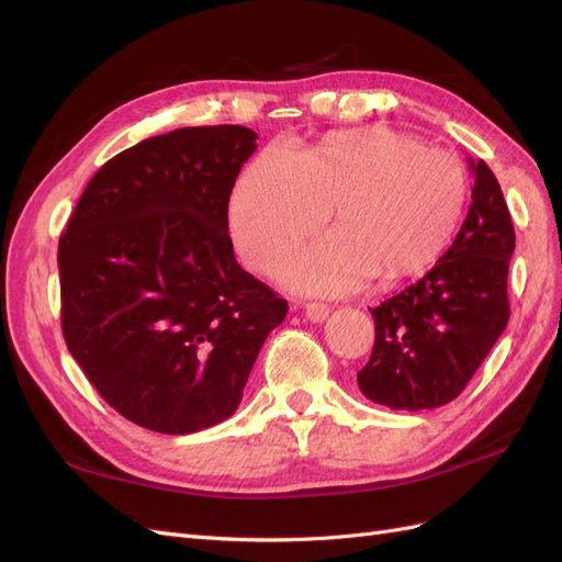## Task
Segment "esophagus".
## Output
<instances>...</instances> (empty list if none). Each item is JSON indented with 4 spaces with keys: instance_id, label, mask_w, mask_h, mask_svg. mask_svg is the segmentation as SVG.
<instances>
[{
    "instance_id": "34e87169",
    "label": "esophagus",
    "mask_w": 562,
    "mask_h": 562,
    "mask_svg": "<svg viewBox=\"0 0 562 562\" xmlns=\"http://www.w3.org/2000/svg\"><path fill=\"white\" fill-rule=\"evenodd\" d=\"M328 314H330L328 304H323V302H307V304H304V316H307L314 323L326 321Z\"/></svg>"
}]
</instances>
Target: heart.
Segmentation results:
<instances>
[{
	"label": "heart",
	"instance_id": "1",
	"mask_svg": "<svg viewBox=\"0 0 562 562\" xmlns=\"http://www.w3.org/2000/svg\"><path fill=\"white\" fill-rule=\"evenodd\" d=\"M467 199V168L450 151L368 126L330 133L300 155L262 151L236 182L227 220L244 262L271 271L335 205V234L288 262L281 279L302 293L345 295L375 274L396 283L427 271Z\"/></svg>",
	"mask_w": 562,
	"mask_h": 562
}]
</instances>
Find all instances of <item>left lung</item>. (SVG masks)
<instances>
[{
    "instance_id": "1",
    "label": "left lung",
    "mask_w": 562,
    "mask_h": 562,
    "mask_svg": "<svg viewBox=\"0 0 562 562\" xmlns=\"http://www.w3.org/2000/svg\"><path fill=\"white\" fill-rule=\"evenodd\" d=\"M471 209L427 277L372 310L375 347L356 375L391 411H434L462 394L508 323L506 277L516 234L502 187L469 157Z\"/></svg>"
}]
</instances>
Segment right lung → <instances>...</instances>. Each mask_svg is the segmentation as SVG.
Instances as JSON below:
<instances>
[{"label":"right lung","mask_w":562,"mask_h":562,"mask_svg":"<svg viewBox=\"0 0 562 562\" xmlns=\"http://www.w3.org/2000/svg\"><path fill=\"white\" fill-rule=\"evenodd\" d=\"M246 126L147 138L91 178L58 244L63 335L119 415L159 434L232 417L288 304L234 258Z\"/></svg>","instance_id":"1"}]
</instances>
